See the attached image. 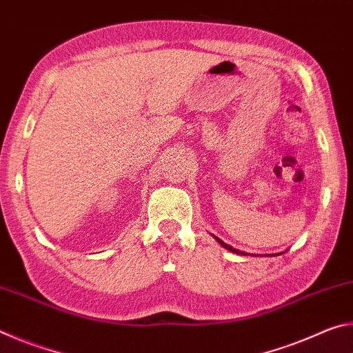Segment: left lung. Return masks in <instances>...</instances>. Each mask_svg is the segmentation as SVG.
<instances>
[{
  "label": "left lung",
  "mask_w": 353,
  "mask_h": 353,
  "mask_svg": "<svg viewBox=\"0 0 353 353\" xmlns=\"http://www.w3.org/2000/svg\"><path fill=\"white\" fill-rule=\"evenodd\" d=\"M214 238H216V241L221 244V246H223V248H225L227 250H230V252H235V254H240V255H246V254H244V252H241V250H238V249H234V248H232V246H229V244H225L223 240H219V238L218 236H214Z\"/></svg>",
  "instance_id": "8db88e82"
}]
</instances>
